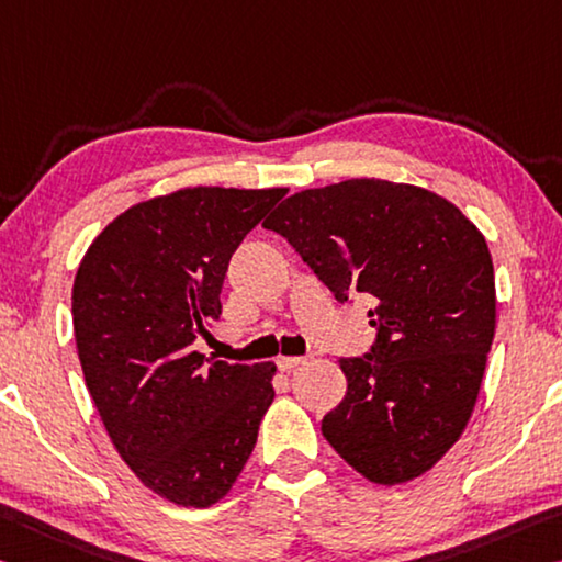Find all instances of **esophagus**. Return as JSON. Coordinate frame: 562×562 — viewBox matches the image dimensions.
I'll return each instance as SVG.
<instances>
[{
    "mask_svg": "<svg viewBox=\"0 0 562 562\" xmlns=\"http://www.w3.org/2000/svg\"><path fill=\"white\" fill-rule=\"evenodd\" d=\"M305 360L307 358H297V355H292V358H278V368L288 372V370H295L297 364H302Z\"/></svg>",
    "mask_w": 562,
    "mask_h": 562,
    "instance_id": "esophagus-1",
    "label": "esophagus"
}]
</instances>
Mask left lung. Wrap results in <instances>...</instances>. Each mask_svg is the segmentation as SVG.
Segmentation results:
<instances>
[{
    "mask_svg": "<svg viewBox=\"0 0 562 562\" xmlns=\"http://www.w3.org/2000/svg\"><path fill=\"white\" fill-rule=\"evenodd\" d=\"M262 227L335 300L375 302V345L340 360L347 393L323 417L325 440L378 485L427 473L465 430L495 337L485 237L440 194L387 180L302 190Z\"/></svg>",
    "mask_w": 562,
    "mask_h": 562,
    "instance_id": "obj_1",
    "label": "left lung"
}]
</instances>
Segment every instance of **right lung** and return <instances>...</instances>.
Instances as JSON below:
<instances>
[{"label": "right lung", "instance_id": "right-lung-1", "mask_svg": "<svg viewBox=\"0 0 562 562\" xmlns=\"http://www.w3.org/2000/svg\"><path fill=\"white\" fill-rule=\"evenodd\" d=\"M288 190L187 187L139 202L89 245L72 288L85 382L122 460L153 493L210 507L252 456L274 364L204 362L245 235Z\"/></svg>", "mask_w": 562, "mask_h": 562}]
</instances>
